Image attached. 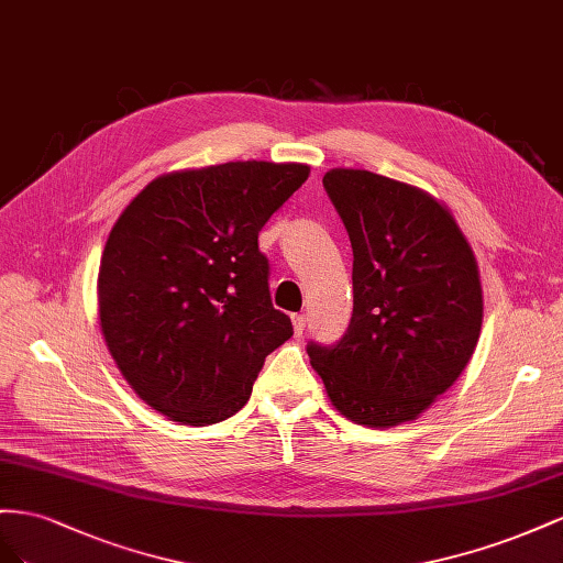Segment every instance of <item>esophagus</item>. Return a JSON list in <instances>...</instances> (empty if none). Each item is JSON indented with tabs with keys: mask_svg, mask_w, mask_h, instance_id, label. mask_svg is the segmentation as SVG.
<instances>
[{
	"mask_svg": "<svg viewBox=\"0 0 563 563\" xmlns=\"http://www.w3.org/2000/svg\"><path fill=\"white\" fill-rule=\"evenodd\" d=\"M292 328H295L297 334H301L303 328H307V316H303V313H295V316H292Z\"/></svg>",
	"mask_w": 563,
	"mask_h": 563,
	"instance_id": "34e87169",
	"label": "esophagus"
}]
</instances>
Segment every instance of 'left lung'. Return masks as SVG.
<instances>
[{
  "instance_id": "1",
  "label": "left lung",
  "mask_w": 563,
  "mask_h": 563,
  "mask_svg": "<svg viewBox=\"0 0 563 563\" xmlns=\"http://www.w3.org/2000/svg\"><path fill=\"white\" fill-rule=\"evenodd\" d=\"M323 186L353 250V313L311 367L346 420L391 429L420 417L467 367L484 323L470 240L431 192L336 167Z\"/></svg>"
}]
</instances>
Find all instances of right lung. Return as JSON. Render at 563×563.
Listing matches in <instances>:
<instances>
[{"mask_svg":"<svg viewBox=\"0 0 563 563\" xmlns=\"http://www.w3.org/2000/svg\"><path fill=\"white\" fill-rule=\"evenodd\" d=\"M309 172L264 159L169 172L112 227L96 283L103 340L136 396L172 422L235 415L292 336L256 238Z\"/></svg>","mask_w":563,"mask_h":563,"instance_id":"1","label":"right lung"}]
</instances>
